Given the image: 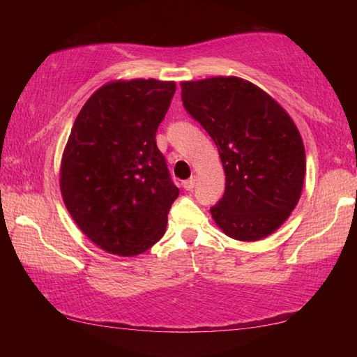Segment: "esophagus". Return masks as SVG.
I'll list each match as a JSON object with an SVG mask.
<instances>
[{
    "label": "esophagus",
    "mask_w": 357,
    "mask_h": 357,
    "mask_svg": "<svg viewBox=\"0 0 357 357\" xmlns=\"http://www.w3.org/2000/svg\"><path fill=\"white\" fill-rule=\"evenodd\" d=\"M195 181H197L195 176H192V178H189L187 181H184V183H183L184 189H185V190H192L193 187H195Z\"/></svg>",
    "instance_id": "obj_1"
}]
</instances>
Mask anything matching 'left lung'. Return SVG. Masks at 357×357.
I'll list each match as a JSON object with an SVG mask.
<instances>
[{"label":"left lung","instance_id":"left-lung-1","mask_svg":"<svg viewBox=\"0 0 357 357\" xmlns=\"http://www.w3.org/2000/svg\"><path fill=\"white\" fill-rule=\"evenodd\" d=\"M190 116L213 138L225 172V193L211 214L227 236L258 241L296 208L305 176L298 128L268 93L239 77L181 83Z\"/></svg>","mask_w":357,"mask_h":357}]
</instances>
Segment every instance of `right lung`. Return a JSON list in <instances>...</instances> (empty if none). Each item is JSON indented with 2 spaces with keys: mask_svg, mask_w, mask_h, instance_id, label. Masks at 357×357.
Here are the masks:
<instances>
[{
  "mask_svg": "<svg viewBox=\"0 0 357 357\" xmlns=\"http://www.w3.org/2000/svg\"><path fill=\"white\" fill-rule=\"evenodd\" d=\"M174 91V82L154 78L110 82L72 126L59 170L63 200L77 227L113 255H140L165 233L179 189L155 132Z\"/></svg>",
  "mask_w": 357,
  "mask_h": 357,
  "instance_id": "1",
  "label": "right lung"
}]
</instances>
